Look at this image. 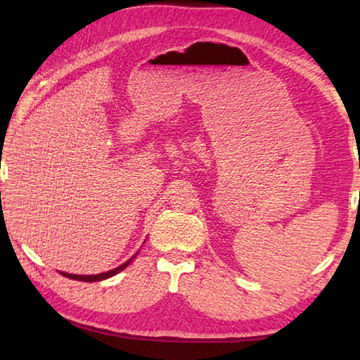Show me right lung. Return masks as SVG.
I'll use <instances>...</instances> for the list:
<instances>
[{
	"label": "right lung",
	"instance_id": "right-lung-1",
	"mask_svg": "<svg viewBox=\"0 0 360 360\" xmlns=\"http://www.w3.org/2000/svg\"><path fill=\"white\" fill-rule=\"evenodd\" d=\"M138 254V252H136ZM136 255H133V257L130 259V260H127L125 264H122V265H119L117 268H114V270H109V271H106V273H100V275H71V273H63L62 271V275L63 276H66V278H70V279H76V281H84V283H95V281H103V279H108V278H111V276H114V275H117L119 271H122L124 270V268H127L129 266V264L130 262L135 259Z\"/></svg>",
	"mask_w": 360,
	"mask_h": 360
}]
</instances>
